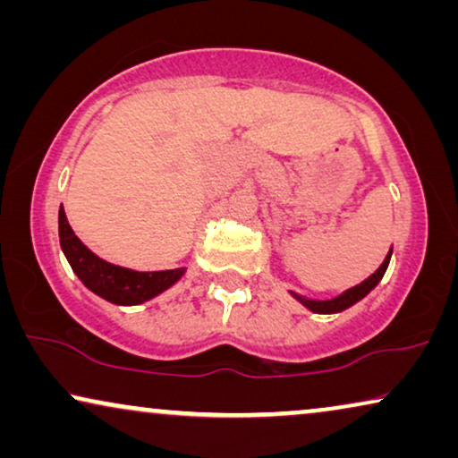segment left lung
I'll return each mask as SVG.
<instances>
[{
	"mask_svg": "<svg viewBox=\"0 0 458 458\" xmlns=\"http://www.w3.org/2000/svg\"><path fill=\"white\" fill-rule=\"evenodd\" d=\"M390 259H392V250H390V252H387L386 260L381 262L379 268L371 275V277H367L365 281H360L359 285L350 287V290H346L344 293H340V296H335V298H331V300H310V298L298 296L296 292H290V293L298 300L300 304L306 306V309L312 310V312H318V315H334V312H342V310L350 309V306H352V304L359 302V300L365 298L367 293L371 292L373 287L379 284L381 277H384L387 265H390Z\"/></svg>",
	"mask_w": 458,
	"mask_h": 458,
	"instance_id": "8db88e82",
	"label": "left lung"
}]
</instances>
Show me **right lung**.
<instances>
[{
    "label": "right lung",
    "instance_id": "add662e5",
    "mask_svg": "<svg viewBox=\"0 0 458 458\" xmlns=\"http://www.w3.org/2000/svg\"><path fill=\"white\" fill-rule=\"evenodd\" d=\"M58 231L62 252H64L66 260L71 262L77 277L93 293H98L99 298L108 300L112 304L133 306L148 302V300L156 298L158 293L166 292L168 287H173L185 275V267L171 268V271L141 273L102 260L74 235L62 206L58 215Z\"/></svg>",
    "mask_w": 458,
    "mask_h": 458
}]
</instances>
